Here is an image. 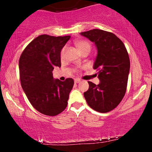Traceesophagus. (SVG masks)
I'll list each match as a JSON object with an SVG mask.
<instances>
[{"label":"esophagus","mask_w":152,"mask_h":152,"mask_svg":"<svg viewBox=\"0 0 152 152\" xmlns=\"http://www.w3.org/2000/svg\"><path fill=\"white\" fill-rule=\"evenodd\" d=\"M81 81L80 79H78V78H76V79L74 80V82L76 83H80V82H81Z\"/></svg>","instance_id":"esophagus-1"}]
</instances>
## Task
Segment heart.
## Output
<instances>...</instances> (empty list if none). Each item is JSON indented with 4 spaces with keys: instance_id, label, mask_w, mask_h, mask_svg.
<instances>
[{
    "instance_id": "obj_1",
    "label": "heart",
    "mask_w": 152,
    "mask_h": 152,
    "mask_svg": "<svg viewBox=\"0 0 152 152\" xmlns=\"http://www.w3.org/2000/svg\"><path fill=\"white\" fill-rule=\"evenodd\" d=\"M75 44H76V46L77 47V48L78 50H79L80 52H82L83 50H84L85 49H87V48H88V49H91L90 43H88V41H84V40H81V41H76ZM65 50H66L65 48H63L61 50L60 56H61V58H64V53H65Z\"/></svg>"
}]
</instances>
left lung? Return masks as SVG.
Instances as JSON below:
<instances>
[{
  "instance_id": "1",
  "label": "left lung",
  "mask_w": 152,
  "mask_h": 152,
  "mask_svg": "<svg viewBox=\"0 0 152 152\" xmlns=\"http://www.w3.org/2000/svg\"><path fill=\"white\" fill-rule=\"evenodd\" d=\"M95 43L97 56L94 69L98 71L100 83L88 81L89 88L83 93L88 105L101 113H106L117 106L126 91L130 60L124 43L116 35L93 29L81 33Z\"/></svg>"
}]
</instances>
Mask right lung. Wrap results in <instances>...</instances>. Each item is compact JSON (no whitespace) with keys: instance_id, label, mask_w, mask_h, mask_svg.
Returning <instances> with one entry per match:
<instances>
[{"instance_id":"right-lung-1","label":"right lung","mask_w":152,"mask_h":152,"mask_svg":"<svg viewBox=\"0 0 152 152\" xmlns=\"http://www.w3.org/2000/svg\"><path fill=\"white\" fill-rule=\"evenodd\" d=\"M70 36L41 35L26 47L19 58L23 90L34 107L41 114L56 116L66 109L74 81L53 79L54 68L61 67V50Z\"/></svg>"}]
</instances>
